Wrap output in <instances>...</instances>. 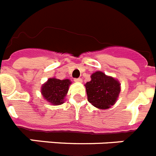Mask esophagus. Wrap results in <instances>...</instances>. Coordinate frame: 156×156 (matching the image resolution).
I'll return each mask as SVG.
<instances>
[{
    "label": "esophagus",
    "mask_w": 156,
    "mask_h": 156,
    "mask_svg": "<svg viewBox=\"0 0 156 156\" xmlns=\"http://www.w3.org/2000/svg\"><path fill=\"white\" fill-rule=\"evenodd\" d=\"M74 82H82V79L80 78H74Z\"/></svg>",
    "instance_id": "obj_1"
}]
</instances>
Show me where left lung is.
<instances>
[{"instance_id":"left-lung-1","label":"left lung","mask_w":156,"mask_h":156,"mask_svg":"<svg viewBox=\"0 0 156 156\" xmlns=\"http://www.w3.org/2000/svg\"><path fill=\"white\" fill-rule=\"evenodd\" d=\"M85 86L89 102L101 109L113 105L120 91L118 81L101 71L94 73L91 81L86 82Z\"/></svg>"}]
</instances>
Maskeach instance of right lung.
I'll return each mask as SVG.
<instances>
[{
    "instance_id": "right-lung-1",
    "label": "right lung",
    "mask_w": 156,
    "mask_h": 156,
    "mask_svg": "<svg viewBox=\"0 0 156 156\" xmlns=\"http://www.w3.org/2000/svg\"><path fill=\"white\" fill-rule=\"evenodd\" d=\"M71 83L69 79L59 80L57 78H49L42 86L41 93L46 100L53 105H61L68 92Z\"/></svg>"
}]
</instances>
